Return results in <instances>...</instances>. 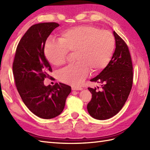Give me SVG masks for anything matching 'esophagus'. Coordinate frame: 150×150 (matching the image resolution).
Listing matches in <instances>:
<instances>
[{"label": "esophagus", "mask_w": 150, "mask_h": 150, "mask_svg": "<svg viewBox=\"0 0 150 150\" xmlns=\"http://www.w3.org/2000/svg\"><path fill=\"white\" fill-rule=\"evenodd\" d=\"M71 89L72 90H82V88L81 87H77V86H71Z\"/></svg>", "instance_id": "esophagus-1"}]
</instances>
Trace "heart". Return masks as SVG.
Segmentation results:
<instances>
[{"label": "heart", "instance_id": "obj_1", "mask_svg": "<svg viewBox=\"0 0 150 150\" xmlns=\"http://www.w3.org/2000/svg\"><path fill=\"white\" fill-rule=\"evenodd\" d=\"M58 40L46 41L44 55L51 64L60 66L65 64L68 52H75L77 62L60 70L58 77L64 83L75 86L84 81L90 70L97 73L104 69L111 60L115 46L110 31L88 25L64 30Z\"/></svg>", "mask_w": 150, "mask_h": 150}]
</instances>
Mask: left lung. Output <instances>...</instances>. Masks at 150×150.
Returning <instances> with one entry per match:
<instances>
[{
  "mask_svg": "<svg viewBox=\"0 0 150 150\" xmlns=\"http://www.w3.org/2000/svg\"><path fill=\"white\" fill-rule=\"evenodd\" d=\"M113 34L116 47L112 58L106 68L90 80L102 84L101 90L88 88L92 98L87 105L88 111L98 120L108 119L119 112L133 84V66L128 46L115 31Z\"/></svg>",
  "mask_w": 150,
  "mask_h": 150,
  "instance_id": "left-lung-1",
  "label": "left lung"
}]
</instances>
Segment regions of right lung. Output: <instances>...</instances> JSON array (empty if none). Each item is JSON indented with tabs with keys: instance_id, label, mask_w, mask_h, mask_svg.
Masks as SVG:
<instances>
[{
	"instance_id": "add662e5",
	"label": "right lung",
	"mask_w": 150,
	"mask_h": 150,
	"mask_svg": "<svg viewBox=\"0 0 150 150\" xmlns=\"http://www.w3.org/2000/svg\"><path fill=\"white\" fill-rule=\"evenodd\" d=\"M59 24L44 22L31 26L19 42L13 73L19 95L31 112L42 119H50L62 112L71 87L62 83L45 86L44 80L52 72L46 59V41Z\"/></svg>"
}]
</instances>
